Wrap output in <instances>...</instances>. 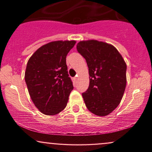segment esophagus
Instances as JSON below:
<instances>
[{
  "label": "esophagus",
  "mask_w": 152,
  "mask_h": 152,
  "mask_svg": "<svg viewBox=\"0 0 152 152\" xmlns=\"http://www.w3.org/2000/svg\"><path fill=\"white\" fill-rule=\"evenodd\" d=\"M77 77H78V76H76L74 78H73V80H74V82H76V80H77Z\"/></svg>",
  "instance_id": "34e87169"
}]
</instances>
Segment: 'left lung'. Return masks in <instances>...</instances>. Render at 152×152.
Returning a JSON list of instances; mask_svg holds the SVG:
<instances>
[{
    "label": "left lung",
    "instance_id": "left-lung-1",
    "mask_svg": "<svg viewBox=\"0 0 152 152\" xmlns=\"http://www.w3.org/2000/svg\"><path fill=\"white\" fill-rule=\"evenodd\" d=\"M76 48L89 68L90 85L82 93L86 107L96 115H108L123 98L126 64L115 48L102 41H80Z\"/></svg>",
    "mask_w": 152,
    "mask_h": 152
}]
</instances>
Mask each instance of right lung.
Instances as JSON below:
<instances>
[{
  "instance_id": "1",
  "label": "right lung",
  "mask_w": 152,
  "mask_h": 152,
  "mask_svg": "<svg viewBox=\"0 0 152 152\" xmlns=\"http://www.w3.org/2000/svg\"><path fill=\"white\" fill-rule=\"evenodd\" d=\"M75 40H57L37 49L27 62L25 81L35 107L53 115L65 108L73 89L67 73L66 56Z\"/></svg>"
}]
</instances>
